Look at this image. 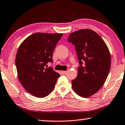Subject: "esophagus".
Segmentation results:
<instances>
[{
	"mask_svg": "<svg viewBox=\"0 0 125 125\" xmlns=\"http://www.w3.org/2000/svg\"><path fill=\"white\" fill-rule=\"evenodd\" d=\"M62 74H66V73H67V71H62Z\"/></svg>",
	"mask_w": 125,
	"mask_h": 125,
	"instance_id": "34e87169",
	"label": "esophagus"
}]
</instances>
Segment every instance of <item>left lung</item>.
<instances>
[{
    "instance_id": "1",
    "label": "left lung",
    "mask_w": 125,
    "mask_h": 125,
    "mask_svg": "<svg viewBox=\"0 0 125 125\" xmlns=\"http://www.w3.org/2000/svg\"><path fill=\"white\" fill-rule=\"evenodd\" d=\"M68 41L74 45L80 64L72 82L73 90L83 97L92 96L107 78L111 63L109 49L102 38L90 29L72 33Z\"/></svg>"
}]
</instances>
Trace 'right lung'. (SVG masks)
<instances>
[{
  "label": "right lung",
  "instance_id": "obj_1",
  "mask_svg": "<svg viewBox=\"0 0 125 125\" xmlns=\"http://www.w3.org/2000/svg\"><path fill=\"white\" fill-rule=\"evenodd\" d=\"M62 33H35L19 45L15 64L18 77L25 90L33 96L45 97L52 92L60 76L51 67L53 52Z\"/></svg>",
  "mask_w": 125,
  "mask_h": 125
}]
</instances>
